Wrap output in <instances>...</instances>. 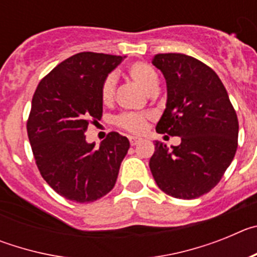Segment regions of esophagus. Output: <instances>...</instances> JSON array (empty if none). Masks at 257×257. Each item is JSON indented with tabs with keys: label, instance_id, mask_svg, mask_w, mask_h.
I'll return each mask as SVG.
<instances>
[{
	"label": "esophagus",
	"instance_id": "esophagus-1",
	"mask_svg": "<svg viewBox=\"0 0 257 257\" xmlns=\"http://www.w3.org/2000/svg\"><path fill=\"white\" fill-rule=\"evenodd\" d=\"M128 140H130V144L133 145H136V144H139L140 142H142V139H140V138H136V136H130V138H128Z\"/></svg>",
	"mask_w": 257,
	"mask_h": 257
}]
</instances>
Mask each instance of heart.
Instances as JSON below:
<instances>
[{"instance_id": "heart-1", "label": "heart", "mask_w": 257, "mask_h": 257, "mask_svg": "<svg viewBox=\"0 0 257 257\" xmlns=\"http://www.w3.org/2000/svg\"><path fill=\"white\" fill-rule=\"evenodd\" d=\"M128 76L138 85L142 86L147 92H154L158 88V74L152 65L144 61H136L128 67ZM115 91V76L113 73L108 74L103 79L100 86V100L104 105H109L114 100ZM149 119L148 113L124 112L115 115L113 122L117 127L131 134H142L147 128V122Z\"/></svg>"}]
</instances>
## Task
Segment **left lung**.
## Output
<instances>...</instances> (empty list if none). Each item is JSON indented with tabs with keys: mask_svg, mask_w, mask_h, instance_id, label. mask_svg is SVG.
<instances>
[{
	"mask_svg": "<svg viewBox=\"0 0 257 257\" xmlns=\"http://www.w3.org/2000/svg\"><path fill=\"white\" fill-rule=\"evenodd\" d=\"M153 65L167 83L158 134L180 136L171 147L156 142L149 161L161 190L180 199L210 192L221 180L238 147V118L221 79L208 65L185 54H157Z\"/></svg>",
	"mask_w": 257,
	"mask_h": 257,
	"instance_id": "8db88e82",
	"label": "left lung"
}]
</instances>
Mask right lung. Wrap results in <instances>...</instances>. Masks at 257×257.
<instances>
[{
	"label": "right lung",
	"mask_w": 257,
	"mask_h": 257,
	"mask_svg": "<svg viewBox=\"0 0 257 257\" xmlns=\"http://www.w3.org/2000/svg\"><path fill=\"white\" fill-rule=\"evenodd\" d=\"M122 56L78 52L41 79L32 99L27 133L41 176L61 197L78 203L113 189L130 148L112 131L99 148L86 142L88 124L103 114L100 86Z\"/></svg>",
	"instance_id": "add662e5"
}]
</instances>
